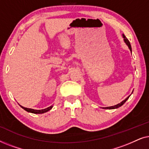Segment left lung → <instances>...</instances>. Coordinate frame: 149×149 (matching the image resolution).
<instances>
[{
    "instance_id": "1",
    "label": "left lung",
    "mask_w": 149,
    "mask_h": 149,
    "mask_svg": "<svg viewBox=\"0 0 149 149\" xmlns=\"http://www.w3.org/2000/svg\"><path fill=\"white\" fill-rule=\"evenodd\" d=\"M122 36H123V40H124V42H125V43L126 45H127V47H128V48L130 49V52H132V47H131V45H130V41H129V40H128L127 38L125 37V36L123 34H122ZM130 96H128V97H127V98H125V100H124L122 101L121 102H120L119 104H117V105L112 106V107H102V109H118V108H119V107H121V106L123 105V104L125 103V102L127 100V99L129 98Z\"/></svg>"
}]
</instances>
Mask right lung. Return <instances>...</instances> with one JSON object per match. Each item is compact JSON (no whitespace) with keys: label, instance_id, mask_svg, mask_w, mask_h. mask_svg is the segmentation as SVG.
Masks as SVG:
<instances>
[{"label":"right lung","instance_id":"obj_1","mask_svg":"<svg viewBox=\"0 0 149 149\" xmlns=\"http://www.w3.org/2000/svg\"><path fill=\"white\" fill-rule=\"evenodd\" d=\"M19 106L22 108V109L25 110L26 111L28 112V113H34V114H42V113H47V112H48L49 111H50V110L53 108V106H51V107L47 108V109H45L34 110V109H28V108L24 107H22V106H21V105H19Z\"/></svg>","mask_w":149,"mask_h":149}]
</instances>
